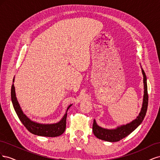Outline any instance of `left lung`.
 <instances>
[{"instance_id":"1","label":"left lung","mask_w":160,"mask_h":160,"mask_svg":"<svg viewBox=\"0 0 160 160\" xmlns=\"http://www.w3.org/2000/svg\"><path fill=\"white\" fill-rule=\"evenodd\" d=\"M142 73L143 75V83H144V95L143 105L141 111L138 116V118L133 120L130 123L125 125H122L118 127L115 129H106L98 126L97 125L95 119L93 123V132L95 136L104 141L115 142H119L121 139L128 136L132 133L133 131L136 129L141 124L146 116V111L148 105V86H147V78L146 73L142 69Z\"/></svg>"}]
</instances>
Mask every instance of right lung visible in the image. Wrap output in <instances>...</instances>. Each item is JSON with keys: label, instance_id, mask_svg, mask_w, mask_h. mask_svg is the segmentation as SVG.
Listing matches in <instances>:
<instances>
[{"label": "right lung", "instance_id": "right-lung-1", "mask_svg": "<svg viewBox=\"0 0 160 160\" xmlns=\"http://www.w3.org/2000/svg\"><path fill=\"white\" fill-rule=\"evenodd\" d=\"M11 99L14 109L15 110L19 119L24 125V126L31 133L37 135H40V136L57 137L61 135L65 132L66 128L67 113L63 116V118H62L60 122L57 123L50 125L37 123L32 122L23 113L16 98L14 85H12L11 87ZM71 105L69 106L68 109L71 107ZM68 109H67V110H68Z\"/></svg>", "mask_w": 160, "mask_h": 160}]
</instances>
